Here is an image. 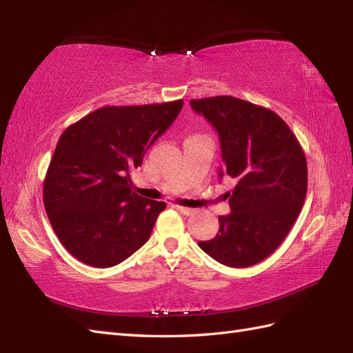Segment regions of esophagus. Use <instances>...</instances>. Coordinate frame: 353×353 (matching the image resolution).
Segmentation results:
<instances>
[{"mask_svg": "<svg viewBox=\"0 0 353 353\" xmlns=\"http://www.w3.org/2000/svg\"><path fill=\"white\" fill-rule=\"evenodd\" d=\"M179 212H182V214H185V215H191L192 212H194V209H191V208H186V206H179V205H176L174 206Z\"/></svg>", "mask_w": 353, "mask_h": 353, "instance_id": "esophagus-1", "label": "esophagus"}]
</instances>
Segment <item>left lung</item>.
Instances as JSON below:
<instances>
[{
  "mask_svg": "<svg viewBox=\"0 0 353 353\" xmlns=\"http://www.w3.org/2000/svg\"><path fill=\"white\" fill-rule=\"evenodd\" d=\"M219 133L223 168L236 182L228 192L230 214L200 249L228 267H250L270 256L302 211L308 188L303 148L273 110L235 97L191 100Z\"/></svg>",
  "mask_w": 353,
  "mask_h": 353,
  "instance_id": "1",
  "label": "left lung"
}]
</instances>
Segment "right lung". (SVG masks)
<instances>
[{
    "mask_svg": "<svg viewBox=\"0 0 353 353\" xmlns=\"http://www.w3.org/2000/svg\"><path fill=\"white\" fill-rule=\"evenodd\" d=\"M182 108L183 100L106 106L62 133L43 181V206L74 258L108 268L148 241L167 205L133 192L130 171Z\"/></svg>",
    "mask_w": 353,
    "mask_h": 353,
    "instance_id": "right-lung-1",
    "label": "right lung"
}]
</instances>
